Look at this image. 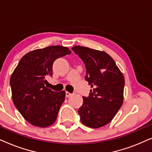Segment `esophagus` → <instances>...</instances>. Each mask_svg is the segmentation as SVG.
<instances>
[{
	"label": "esophagus",
	"mask_w": 152,
	"mask_h": 152,
	"mask_svg": "<svg viewBox=\"0 0 152 152\" xmlns=\"http://www.w3.org/2000/svg\"><path fill=\"white\" fill-rule=\"evenodd\" d=\"M71 95H72V93L68 92V91H66V97H69Z\"/></svg>",
	"instance_id": "esophagus-1"
}]
</instances>
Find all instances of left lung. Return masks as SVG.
Instances as JSON below:
<instances>
[{
	"label": "left lung",
	"mask_w": 152,
	"mask_h": 152,
	"mask_svg": "<svg viewBox=\"0 0 152 152\" xmlns=\"http://www.w3.org/2000/svg\"><path fill=\"white\" fill-rule=\"evenodd\" d=\"M72 50L86 66L85 80L93 88L88 97H83L78 109L80 120L90 128L109 123L123 103L124 78L115 62L104 52L83 46Z\"/></svg>",
	"instance_id": "8db88e82"
}]
</instances>
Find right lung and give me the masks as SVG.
<instances>
[{"label": "right lung", "instance_id": "right-lung-1", "mask_svg": "<svg viewBox=\"0 0 152 152\" xmlns=\"http://www.w3.org/2000/svg\"><path fill=\"white\" fill-rule=\"evenodd\" d=\"M68 48L54 45L25 55L10 78L12 99L23 117L32 125L46 127L57 120L65 100V91L55 92L45 86V79L53 76L54 61L70 55Z\"/></svg>", "mask_w": 152, "mask_h": 152}]
</instances>
